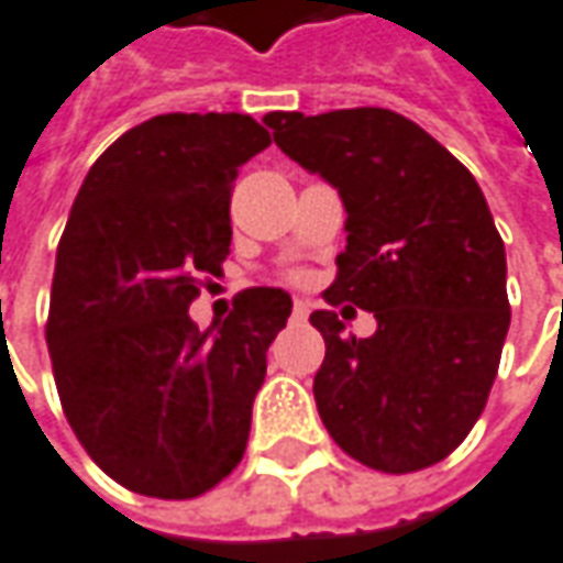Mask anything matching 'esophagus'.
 I'll use <instances>...</instances> for the list:
<instances>
[{"label":"esophagus","instance_id":"34e87169","mask_svg":"<svg viewBox=\"0 0 563 563\" xmlns=\"http://www.w3.org/2000/svg\"><path fill=\"white\" fill-rule=\"evenodd\" d=\"M307 316H309L307 303H303V300H294V309H290V319H294V322H307Z\"/></svg>","mask_w":563,"mask_h":563}]
</instances>
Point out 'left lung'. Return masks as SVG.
I'll return each mask as SVG.
<instances>
[{
	"label": "left lung",
	"instance_id": "obj_1",
	"mask_svg": "<svg viewBox=\"0 0 563 563\" xmlns=\"http://www.w3.org/2000/svg\"><path fill=\"white\" fill-rule=\"evenodd\" d=\"M278 148L338 188L346 247L325 290L378 319L325 338L312 394L331 440L365 467L412 474L443 462L481 418L511 322L505 244L477 179L433 135L387 108L263 117Z\"/></svg>",
	"mask_w": 563,
	"mask_h": 563
}]
</instances>
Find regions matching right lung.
Masks as SVG:
<instances>
[{
  "label": "right lung",
  "mask_w": 563,
  "mask_h": 563,
  "mask_svg": "<svg viewBox=\"0 0 563 563\" xmlns=\"http://www.w3.org/2000/svg\"><path fill=\"white\" fill-rule=\"evenodd\" d=\"M273 135L247 114H161L98 157L64 225L45 341L67 424L111 481L195 499L247 449L282 288H244L213 331L188 319L232 244L238 167Z\"/></svg>",
  "instance_id": "1"
}]
</instances>
